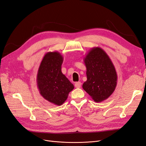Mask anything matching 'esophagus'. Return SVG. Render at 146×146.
<instances>
[{
  "instance_id": "34e87169",
  "label": "esophagus",
  "mask_w": 146,
  "mask_h": 146,
  "mask_svg": "<svg viewBox=\"0 0 146 146\" xmlns=\"http://www.w3.org/2000/svg\"><path fill=\"white\" fill-rule=\"evenodd\" d=\"M74 86L76 88H80V87H81V83H80V82H77L75 83Z\"/></svg>"
}]
</instances>
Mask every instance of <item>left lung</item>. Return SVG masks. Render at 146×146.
Returning <instances> with one entry per match:
<instances>
[{
  "label": "left lung",
  "instance_id": "8db88e82",
  "mask_svg": "<svg viewBox=\"0 0 146 146\" xmlns=\"http://www.w3.org/2000/svg\"><path fill=\"white\" fill-rule=\"evenodd\" d=\"M87 80L83 89L96 102H102L114 93L117 83L115 67L107 53L99 47H93L84 58Z\"/></svg>",
  "mask_w": 146,
  "mask_h": 146
}]
</instances>
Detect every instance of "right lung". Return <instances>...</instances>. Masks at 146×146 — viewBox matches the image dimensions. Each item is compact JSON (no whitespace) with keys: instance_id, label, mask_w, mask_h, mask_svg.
<instances>
[{"instance_id":"obj_1","label":"right lung","mask_w":146,"mask_h":146,"mask_svg":"<svg viewBox=\"0 0 146 146\" xmlns=\"http://www.w3.org/2000/svg\"><path fill=\"white\" fill-rule=\"evenodd\" d=\"M64 58L57 52L45 54L40 63L36 76V84L41 96L50 103L62 105L74 85L61 72Z\"/></svg>"}]
</instances>
